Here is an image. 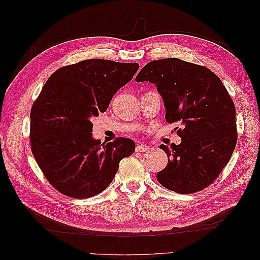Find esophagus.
Instances as JSON below:
<instances>
[{
    "label": "esophagus",
    "mask_w": 260,
    "mask_h": 260,
    "mask_svg": "<svg viewBox=\"0 0 260 260\" xmlns=\"http://www.w3.org/2000/svg\"><path fill=\"white\" fill-rule=\"evenodd\" d=\"M148 148H149V146H148V145L139 144V145H137V147H136V151H137V152H139V153H143V152L147 151Z\"/></svg>",
    "instance_id": "esophagus-1"
}]
</instances>
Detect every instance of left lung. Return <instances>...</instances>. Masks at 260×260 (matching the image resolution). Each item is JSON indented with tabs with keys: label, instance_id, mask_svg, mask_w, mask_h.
I'll use <instances>...</instances> for the list:
<instances>
[{
	"label": "left lung",
	"instance_id": "8db88e82",
	"mask_svg": "<svg viewBox=\"0 0 260 260\" xmlns=\"http://www.w3.org/2000/svg\"><path fill=\"white\" fill-rule=\"evenodd\" d=\"M156 85L166 120L180 122L181 143L161 144L168 164L157 180L168 190L190 194L214 181L237 145L235 107L219 78L206 67L179 58L149 61L136 78Z\"/></svg>",
	"mask_w": 260,
	"mask_h": 260
}]
</instances>
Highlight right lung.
<instances>
[{
    "mask_svg": "<svg viewBox=\"0 0 260 260\" xmlns=\"http://www.w3.org/2000/svg\"><path fill=\"white\" fill-rule=\"evenodd\" d=\"M138 69V62L86 59L57 69L45 82L31 108L30 142L39 167L60 193L75 199L101 193L120 160L135 152L128 138L94 139L91 119L106 111Z\"/></svg>",
    "mask_w": 260,
    "mask_h": 260,
    "instance_id": "add662e5",
    "label": "right lung"
}]
</instances>
